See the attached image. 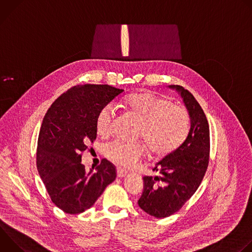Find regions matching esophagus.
I'll use <instances>...</instances> for the list:
<instances>
[{
  "label": "esophagus",
  "mask_w": 252,
  "mask_h": 252,
  "mask_svg": "<svg viewBox=\"0 0 252 252\" xmlns=\"http://www.w3.org/2000/svg\"><path fill=\"white\" fill-rule=\"evenodd\" d=\"M117 174H118V177H124V176H126L127 174V171L126 169H123V168L119 167L117 169Z\"/></svg>",
  "instance_id": "1"
}]
</instances>
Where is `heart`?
I'll list each match as a JSON object with an SVG mask.
<instances>
[{
	"mask_svg": "<svg viewBox=\"0 0 252 252\" xmlns=\"http://www.w3.org/2000/svg\"><path fill=\"white\" fill-rule=\"evenodd\" d=\"M126 109L140 122L139 137L143 138L156 156H165L176 150L184 141L189 128V118L183 106L172 104L167 98L150 93H136L125 99ZM116 112L112 104L103 106L95 120L100 136H109L113 130ZM141 143L116 140L105 148L111 160L126 166H133L145 155Z\"/></svg>",
	"mask_w": 252,
	"mask_h": 252,
	"instance_id": "obj_1",
	"label": "heart"
}]
</instances>
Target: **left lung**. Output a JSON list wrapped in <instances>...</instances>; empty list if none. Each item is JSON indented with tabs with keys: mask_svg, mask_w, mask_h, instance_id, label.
<instances>
[{
	"mask_svg": "<svg viewBox=\"0 0 252 252\" xmlns=\"http://www.w3.org/2000/svg\"><path fill=\"white\" fill-rule=\"evenodd\" d=\"M183 98L190 127L184 142L156 163V176L143 177L137 203L152 217L167 218L181 209L198 189L209 160V126L194 96L181 86H168Z\"/></svg>",
	"mask_w": 252,
	"mask_h": 252,
	"instance_id": "1",
	"label": "left lung"
}]
</instances>
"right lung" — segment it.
<instances>
[{"label": "right lung", "instance_id": "add662e5", "mask_svg": "<svg viewBox=\"0 0 252 252\" xmlns=\"http://www.w3.org/2000/svg\"><path fill=\"white\" fill-rule=\"evenodd\" d=\"M123 92L106 85L75 86L53 102L43 120L37 168L52 201L65 213L92 207L117 177L105 158L87 171L81 154L96 138L98 112Z\"/></svg>", "mask_w": 252, "mask_h": 252}]
</instances>
